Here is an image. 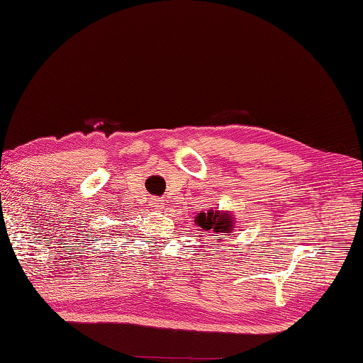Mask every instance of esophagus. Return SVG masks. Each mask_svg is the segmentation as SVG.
Returning <instances> with one entry per match:
<instances>
[{
	"label": "esophagus",
	"instance_id": "obj_1",
	"mask_svg": "<svg viewBox=\"0 0 363 363\" xmlns=\"http://www.w3.org/2000/svg\"><path fill=\"white\" fill-rule=\"evenodd\" d=\"M149 205H150V208H153V210H158V208L163 206L162 200H160V199H152V200L149 201Z\"/></svg>",
	"mask_w": 363,
	"mask_h": 363
}]
</instances>
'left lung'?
I'll list each match as a JSON object with an SVG mask.
<instances>
[{"label": "left lung", "instance_id": "left-lung-1", "mask_svg": "<svg viewBox=\"0 0 363 363\" xmlns=\"http://www.w3.org/2000/svg\"><path fill=\"white\" fill-rule=\"evenodd\" d=\"M196 233L201 237V233H210L216 242H223V235H232L235 232V218L232 211H219L218 208L200 211L195 216ZM200 240V238H199Z\"/></svg>", "mask_w": 363, "mask_h": 363}]
</instances>
